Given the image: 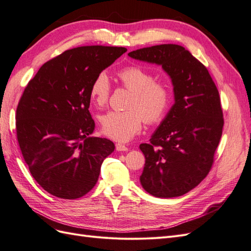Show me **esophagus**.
Returning a JSON list of instances; mask_svg holds the SVG:
<instances>
[{
  "label": "esophagus",
  "instance_id": "34e87169",
  "mask_svg": "<svg viewBox=\"0 0 251 251\" xmlns=\"http://www.w3.org/2000/svg\"><path fill=\"white\" fill-rule=\"evenodd\" d=\"M128 149L125 146V144L121 143H116V151H126Z\"/></svg>",
  "mask_w": 251,
  "mask_h": 251
}]
</instances>
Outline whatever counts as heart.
<instances>
[{
    "label": "heart",
    "mask_w": 251,
    "mask_h": 251,
    "mask_svg": "<svg viewBox=\"0 0 251 251\" xmlns=\"http://www.w3.org/2000/svg\"><path fill=\"white\" fill-rule=\"evenodd\" d=\"M118 77L132 96L127 111H111L100 118L101 128L105 136L126 142L135 137L142 128L143 120L156 125L165 117L173 98L169 82L155 80L154 74L140 66H127L118 71ZM111 82L105 72L98 73L90 87V96L98 107L108 103Z\"/></svg>",
    "instance_id": "1"
}]
</instances>
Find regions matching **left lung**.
<instances>
[{
	"label": "left lung",
	"mask_w": 251,
	"mask_h": 251,
	"mask_svg": "<svg viewBox=\"0 0 251 251\" xmlns=\"http://www.w3.org/2000/svg\"><path fill=\"white\" fill-rule=\"evenodd\" d=\"M128 56L160 65L174 87L175 103L149 143L140 183L158 198H174L192 191L207 176L224 125L219 91L208 70L184 47L157 45Z\"/></svg>",
	"instance_id": "obj_1"
}]
</instances>
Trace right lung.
I'll list each match as a JSON object with an SVG mask.
<instances>
[{
    "mask_svg": "<svg viewBox=\"0 0 251 251\" xmlns=\"http://www.w3.org/2000/svg\"><path fill=\"white\" fill-rule=\"evenodd\" d=\"M126 51L83 46L45 63L28 82L17 108L19 146L32 177L60 199H77L92 189L103 160L115 146L91 137L89 112L94 77Z\"/></svg>",
    "mask_w": 251,
    "mask_h": 251,
    "instance_id": "obj_1",
    "label": "right lung"
}]
</instances>
